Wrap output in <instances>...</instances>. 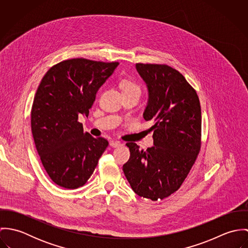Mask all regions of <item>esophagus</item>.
I'll use <instances>...</instances> for the list:
<instances>
[{
	"label": "esophagus",
	"instance_id": "esophagus-1",
	"mask_svg": "<svg viewBox=\"0 0 248 248\" xmlns=\"http://www.w3.org/2000/svg\"><path fill=\"white\" fill-rule=\"evenodd\" d=\"M109 145L111 146V147H113V148H118V147H120V146H122L123 144L121 143L120 141H110L109 142Z\"/></svg>",
	"mask_w": 248,
	"mask_h": 248
}]
</instances>
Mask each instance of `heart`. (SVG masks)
<instances>
[{
	"label": "heart",
	"mask_w": 248,
	"mask_h": 248,
	"mask_svg": "<svg viewBox=\"0 0 248 248\" xmlns=\"http://www.w3.org/2000/svg\"><path fill=\"white\" fill-rule=\"evenodd\" d=\"M120 88L123 93H138L140 94L141 93V89L140 85L130 79L122 80L120 83Z\"/></svg>",
	"instance_id": "1"
}]
</instances>
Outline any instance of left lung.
I'll return each mask as SVG.
<instances>
[{
	"label": "left lung",
	"mask_w": 248,
	"mask_h": 248,
	"mask_svg": "<svg viewBox=\"0 0 248 248\" xmlns=\"http://www.w3.org/2000/svg\"><path fill=\"white\" fill-rule=\"evenodd\" d=\"M137 70L149 91L143 116L154 124L155 146L143 150L128 142L123 172L136 194L155 202L177 191L192 169L202 146V109L195 89L176 69L138 63Z\"/></svg>",
	"instance_id": "1"
}]
</instances>
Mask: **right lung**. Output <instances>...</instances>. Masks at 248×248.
Masks as SVG:
<instances>
[{
  "label": "right lung",
  "mask_w": 248,
  "mask_h": 248,
  "mask_svg": "<svg viewBox=\"0 0 248 248\" xmlns=\"http://www.w3.org/2000/svg\"><path fill=\"white\" fill-rule=\"evenodd\" d=\"M118 65L64 60L46 71L37 89L31 122L36 150L48 177L63 188L83 186L108 145L84 132L78 116L89 115L97 91Z\"/></svg>",
  "instance_id": "add662e5"
}]
</instances>
